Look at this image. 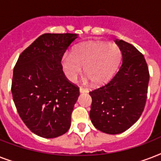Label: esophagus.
Here are the masks:
<instances>
[{
	"instance_id": "esophagus-1",
	"label": "esophagus",
	"mask_w": 161,
	"mask_h": 161,
	"mask_svg": "<svg viewBox=\"0 0 161 161\" xmlns=\"http://www.w3.org/2000/svg\"><path fill=\"white\" fill-rule=\"evenodd\" d=\"M79 92H80V93H88V89H86V88H79Z\"/></svg>"
}]
</instances>
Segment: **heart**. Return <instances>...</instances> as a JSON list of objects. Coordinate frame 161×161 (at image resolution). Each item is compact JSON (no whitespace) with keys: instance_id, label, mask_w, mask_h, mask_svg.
<instances>
[{"instance_id":"b5f03b06","label":"heart","mask_w":161,"mask_h":161,"mask_svg":"<svg viewBox=\"0 0 161 161\" xmlns=\"http://www.w3.org/2000/svg\"><path fill=\"white\" fill-rule=\"evenodd\" d=\"M121 58L119 47L114 43L87 42L76 46L71 54L62 58L64 74L74 82L82 73L94 84L107 83L114 77Z\"/></svg>"}]
</instances>
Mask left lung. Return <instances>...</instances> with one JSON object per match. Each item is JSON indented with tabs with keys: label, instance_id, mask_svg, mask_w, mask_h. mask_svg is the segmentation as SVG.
<instances>
[{
	"label": "left lung",
	"instance_id": "1",
	"mask_svg": "<svg viewBox=\"0 0 161 161\" xmlns=\"http://www.w3.org/2000/svg\"><path fill=\"white\" fill-rule=\"evenodd\" d=\"M122 53L118 73L105 85L89 92L91 121L109 135L125 132L142 114L147 98L150 73L144 55L123 40H115Z\"/></svg>",
	"mask_w": 161,
	"mask_h": 161
}]
</instances>
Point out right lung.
Wrapping results in <instances>:
<instances>
[{"mask_svg":"<svg viewBox=\"0 0 161 161\" xmlns=\"http://www.w3.org/2000/svg\"><path fill=\"white\" fill-rule=\"evenodd\" d=\"M78 34L45 33L19 57L11 93L20 117L31 132L47 139L65 134L79 96L65 77L61 61Z\"/></svg>","mask_w":161,"mask_h":161,"instance_id":"obj_1","label":"right lung"}]
</instances>
